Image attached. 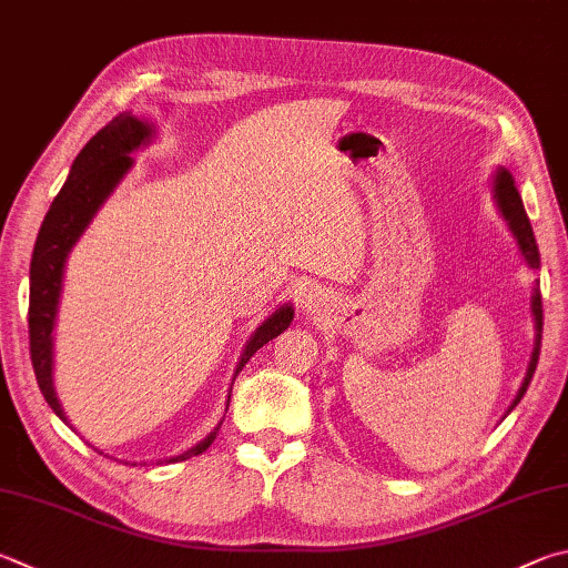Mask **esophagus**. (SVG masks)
<instances>
[{
  "label": "esophagus",
  "instance_id": "1",
  "mask_svg": "<svg viewBox=\"0 0 568 568\" xmlns=\"http://www.w3.org/2000/svg\"><path fill=\"white\" fill-rule=\"evenodd\" d=\"M320 305H323V295H320V293H311V295L305 297V307H307V311L315 313Z\"/></svg>",
  "mask_w": 568,
  "mask_h": 568
}]
</instances>
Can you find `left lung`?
<instances>
[{
    "mask_svg": "<svg viewBox=\"0 0 568 568\" xmlns=\"http://www.w3.org/2000/svg\"><path fill=\"white\" fill-rule=\"evenodd\" d=\"M494 201H497L499 211L504 215V221L509 223V231L514 233V239L519 243V251L524 255V261L529 263V267H539V245H536L534 239V231H531V223H529V215L524 211V203H521V195L517 191V185H514V176L509 171L499 169L497 176H494ZM531 315H534V327H536V339H534V353H531V363L527 369V377H524V383L517 392V397H514L509 412L519 405L524 392H527L531 377H534V369L536 363H539V353H541V329H544V311H541V291H539V283L534 287V295H531Z\"/></svg>",
    "mask_w": 568,
    "mask_h": 568,
    "instance_id": "left-lung-1",
    "label": "left lung"
}]
</instances>
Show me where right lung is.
<instances>
[{
    "label": "right lung",
    "instance_id": "add662e5",
    "mask_svg": "<svg viewBox=\"0 0 568 568\" xmlns=\"http://www.w3.org/2000/svg\"><path fill=\"white\" fill-rule=\"evenodd\" d=\"M153 136V126L146 121L131 116V111L119 113L111 119L104 129H101L94 139H91L79 156L71 163L69 179L64 189L51 203L49 213L41 223L34 253H32V267H29V353H32V365L41 395L54 409V415L67 422L69 419L61 409L54 383H51V363H54V345H51V329H54L57 320V305L61 295V277H64V263L69 251L74 248L79 235L87 231V225L94 219L111 191L116 189L119 181L126 176L131 169L129 153L136 151L143 143H149ZM293 323V307L283 305L265 320V323L251 335L248 345H245L241 363L235 367V375L241 373L243 365L261 349L265 343H271L283 329ZM233 389V385H231ZM231 402V395H229ZM221 427H215L209 437L199 445L185 449L183 455L171 457L166 462H183L195 455H201L211 447V442L219 435Z\"/></svg>",
    "mask_w": 568,
    "mask_h": 568
}]
</instances>
